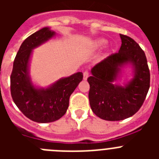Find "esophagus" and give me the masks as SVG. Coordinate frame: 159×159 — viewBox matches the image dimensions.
I'll return each mask as SVG.
<instances>
[{
	"label": "esophagus",
	"instance_id": "34e87169",
	"mask_svg": "<svg viewBox=\"0 0 159 159\" xmlns=\"http://www.w3.org/2000/svg\"><path fill=\"white\" fill-rule=\"evenodd\" d=\"M88 76H89V73H88V71H84V80H87V79L88 78Z\"/></svg>",
	"mask_w": 159,
	"mask_h": 159
}]
</instances>
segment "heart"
Returning <instances> with one entry per match:
<instances>
[{
	"instance_id": "heart-1",
	"label": "heart",
	"mask_w": 159,
	"mask_h": 159,
	"mask_svg": "<svg viewBox=\"0 0 159 159\" xmlns=\"http://www.w3.org/2000/svg\"><path fill=\"white\" fill-rule=\"evenodd\" d=\"M107 43V41L105 39H97L96 40H95V42L93 43V47L95 48H102L104 47Z\"/></svg>"
}]
</instances>
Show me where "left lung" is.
<instances>
[{"instance_id": "8db88e82", "label": "left lung", "mask_w": 159, "mask_h": 159, "mask_svg": "<svg viewBox=\"0 0 159 159\" xmlns=\"http://www.w3.org/2000/svg\"><path fill=\"white\" fill-rule=\"evenodd\" d=\"M122 44L115 53L92 67L90 84V106L100 119L119 121L139 110L150 88V71L146 55L132 38L120 34ZM130 64L133 77L124 86L113 84L121 68Z\"/></svg>"}]
</instances>
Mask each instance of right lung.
I'll return each mask as SVG.
<instances>
[{
	"mask_svg": "<svg viewBox=\"0 0 159 159\" xmlns=\"http://www.w3.org/2000/svg\"><path fill=\"white\" fill-rule=\"evenodd\" d=\"M55 35L50 28L44 27L26 38L14 60L10 76L13 102L26 117L36 123H51L62 117L68 108L70 95L83 80V73L76 72L45 88L32 84L29 75L32 50Z\"/></svg>",
	"mask_w": 159,
	"mask_h": 159,
	"instance_id": "right-lung-1",
	"label": "right lung"
}]
</instances>
